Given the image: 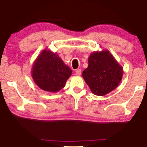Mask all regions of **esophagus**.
I'll use <instances>...</instances> for the list:
<instances>
[{"instance_id":"34e87169","label":"esophagus","mask_w":147,"mask_h":147,"mask_svg":"<svg viewBox=\"0 0 147 147\" xmlns=\"http://www.w3.org/2000/svg\"><path fill=\"white\" fill-rule=\"evenodd\" d=\"M75 73H76V75H78V76H80L81 75V69H77L75 70Z\"/></svg>"}]
</instances>
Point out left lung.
Instances as JSON below:
<instances>
[{
	"label": "left lung",
	"mask_w": 147,
	"mask_h": 147,
	"mask_svg": "<svg viewBox=\"0 0 147 147\" xmlns=\"http://www.w3.org/2000/svg\"><path fill=\"white\" fill-rule=\"evenodd\" d=\"M123 74V67L107 49L94 51L88 58V67L82 77L96 96L109 94L118 86Z\"/></svg>",
	"instance_id": "obj_1"
}]
</instances>
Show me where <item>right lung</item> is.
<instances>
[{"mask_svg": "<svg viewBox=\"0 0 147 147\" xmlns=\"http://www.w3.org/2000/svg\"><path fill=\"white\" fill-rule=\"evenodd\" d=\"M31 75L34 83L41 90L55 93L65 86L72 70L57 53L45 49L33 63Z\"/></svg>", "mask_w": 147, "mask_h": 147, "instance_id": "right-lung-1", "label": "right lung"}]
</instances>
